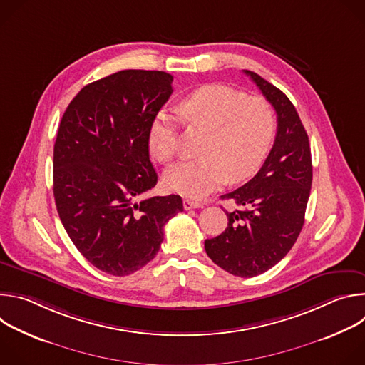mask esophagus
I'll return each instance as SVG.
<instances>
[{
    "label": "esophagus",
    "mask_w": 365,
    "mask_h": 365,
    "mask_svg": "<svg viewBox=\"0 0 365 365\" xmlns=\"http://www.w3.org/2000/svg\"><path fill=\"white\" fill-rule=\"evenodd\" d=\"M202 205L199 203V202H196V200H192V199H185L183 200V207L186 211H189V210H195V207H200Z\"/></svg>",
    "instance_id": "1"
}]
</instances>
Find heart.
<instances>
[{
    "label": "heart",
    "mask_w": 365,
    "mask_h": 365,
    "mask_svg": "<svg viewBox=\"0 0 365 365\" xmlns=\"http://www.w3.org/2000/svg\"><path fill=\"white\" fill-rule=\"evenodd\" d=\"M178 113L189 127L207 130V135L200 159L176 163L165 173L163 182L170 192L202 197L228 180H248L267 159L276 135V114L267 99L214 83L187 95ZM148 150L162 163L173 159L178 130L170 115L160 113L154 118Z\"/></svg>",
    "instance_id": "obj_1"
}]
</instances>
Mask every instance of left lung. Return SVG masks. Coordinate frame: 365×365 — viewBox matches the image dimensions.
Masks as SVG:
<instances>
[{
    "label": "left lung",
    "instance_id": "1",
    "mask_svg": "<svg viewBox=\"0 0 365 365\" xmlns=\"http://www.w3.org/2000/svg\"><path fill=\"white\" fill-rule=\"evenodd\" d=\"M244 72L273 106L277 134L258 173L221 196L241 210L227 212L228 227L205 241V251L225 272L254 277L276 266L302 231L312 186V158L309 137L290 99L259 75Z\"/></svg>",
    "mask_w": 365,
    "mask_h": 365
}]
</instances>
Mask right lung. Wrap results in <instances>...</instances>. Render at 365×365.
<instances>
[{"label":"right lung","instance_id":"1","mask_svg":"<svg viewBox=\"0 0 365 365\" xmlns=\"http://www.w3.org/2000/svg\"><path fill=\"white\" fill-rule=\"evenodd\" d=\"M173 76L121 71L83 86L66 108L53 150V195L79 252L103 273L128 276L159 252L179 195L135 202L158 183L148 131Z\"/></svg>","mask_w":365,"mask_h":365}]
</instances>
